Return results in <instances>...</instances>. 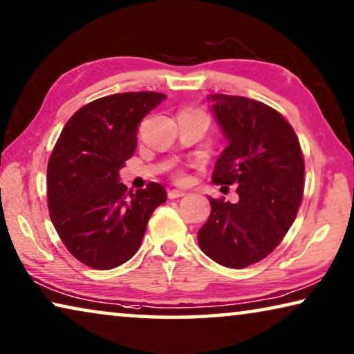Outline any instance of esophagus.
<instances>
[{
  "instance_id": "obj_1",
  "label": "esophagus",
  "mask_w": 354,
  "mask_h": 354,
  "mask_svg": "<svg viewBox=\"0 0 354 354\" xmlns=\"http://www.w3.org/2000/svg\"><path fill=\"white\" fill-rule=\"evenodd\" d=\"M184 195H186V192L184 191H179V189H170V191H168V198H179V197H184Z\"/></svg>"
}]
</instances>
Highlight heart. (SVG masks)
Wrapping results in <instances>:
<instances>
[{
  "label": "heart",
  "instance_id": "1",
  "mask_svg": "<svg viewBox=\"0 0 354 354\" xmlns=\"http://www.w3.org/2000/svg\"><path fill=\"white\" fill-rule=\"evenodd\" d=\"M191 111H198V109H191ZM176 178L179 179V181H183V179H184V173H183V171H179L178 175H176Z\"/></svg>",
  "mask_w": 354,
  "mask_h": 354
}]
</instances>
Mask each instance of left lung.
I'll use <instances>...</instances> for the list:
<instances>
[{"label":"left lung","mask_w":354,"mask_h":354,"mask_svg":"<svg viewBox=\"0 0 354 354\" xmlns=\"http://www.w3.org/2000/svg\"><path fill=\"white\" fill-rule=\"evenodd\" d=\"M208 102L229 141L211 179L239 184V202L209 197L197 240L209 259L245 268L270 254L292 225L304 197V156L294 129L273 108L224 93Z\"/></svg>","instance_id":"1"}]
</instances>
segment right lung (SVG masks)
Returning a JSON list of instances; mask_svg holds the SVG:
<instances>
[{
  "label": "right lung",
  "instance_id": "1",
  "mask_svg": "<svg viewBox=\"0 0 354 354\" xmlns=\"http://www.w3.org/2000/svg\"><path fill=\"white\" fill-rule=\"evenodd\" d=\"M165 100L159 92L98 98L71 115L47 163L50 221L66 250L97 270L140 250L152 211L167 200L159 183L127 191L119 170L136 149L138 125Z\"/></svg>",
  "mask_w": 354,
  "mask_h": 354
}]
</instances>
